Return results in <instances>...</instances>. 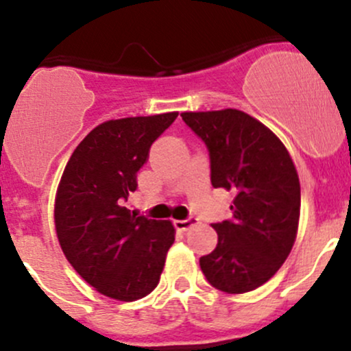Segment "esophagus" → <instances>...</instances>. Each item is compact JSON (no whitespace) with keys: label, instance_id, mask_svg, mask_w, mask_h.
Here are the masks:
<instances>
[{"label":"esophagus","instance_id":"1","mask_svg":"<svg viewBox=\"0 0 351 351\" xmlns=\"http://www.w3.org/2000/svg\"><path fill=\"white\" fill-rule=\"evenodd\" d=\"M197 224V219L193 217H189V219H183V221H175V228L178 229V231H186V229H190L192 226Z\"/></svg>","mask_w":351,"mask_h":351}]
</instances>
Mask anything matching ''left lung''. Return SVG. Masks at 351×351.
<instances>
[{"label":"left lung","mask_w":351,"mask_h":351,"mask_svg":"<svg viewBox=\"0 0 351 351\" xmlns=\"http://www.w3.org/2000/svg\"><path fill=\"white\" fill-rule=\"evenodd\" d=\"M182 117L207 144L212 186L236 193L231 221L212 224L217 246L200 258V268L222 292H251L277 274L295 243L300 215L295 165L284 143L241 110Z\"/></svg>","instance_id":"obj_1"}]
</instances>
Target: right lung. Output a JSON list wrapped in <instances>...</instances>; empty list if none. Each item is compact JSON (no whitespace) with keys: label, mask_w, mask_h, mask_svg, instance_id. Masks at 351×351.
<instances>
[{"label":"right lung","mask_w":351,"mask_h":351,"mask_svg":"<svg viewBox=\"0 0 351 351\" xmlns=\"http://www.w3.org/2000/svg\"><path fill=\"white\" fill-rule=\"evenodd\" d=\"M178 112L107 120L74 149L54 204L59 244L74 270L95 290L123 302L154 290L175 243L171 221L136 217L123 204L151 144Z\"/></svg>","instance_id":"add662e5"}]
</instances>
